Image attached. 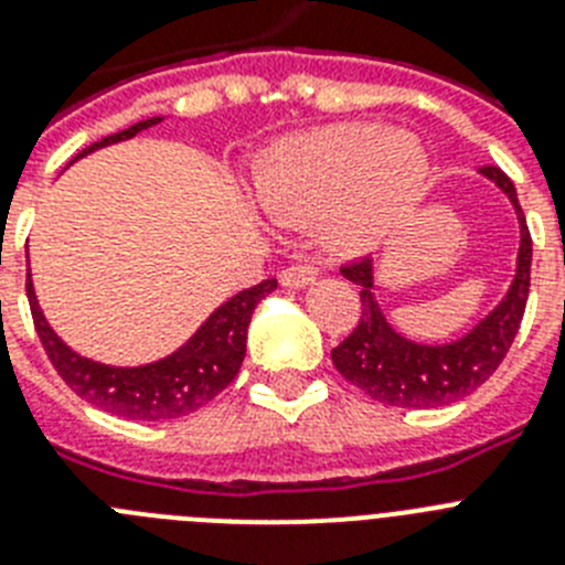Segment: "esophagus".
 Segmentation results:
<instances>
[{
  "instance_id": "34e87169",
  "label": "esophagus",
  "mask_w": 565,
  "mask_h": 565,
  "mask_svg": "<svg viewBox=\"0 0 565 565\" xmlns=\"http://www.w3.org/2000/svg\"><path fill=\"white\" fill-rule=\"evenodd\" d=\"M317 277H320V271H317L315 265H288L286 271L279 274V282L286 288H306Z\"/></svg>"
}]
</instances>
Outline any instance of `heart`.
<instances>
[{
    "instance_id": "1",
    "label": "heart",
    "mask_w": 565,
    "mask_h": 565,
    "mask_svg": "<svg viewBox=\"0 0 565 565\" xmlns=\"http://www.w3.org/2000/svg\"><path fill=\"white\" fill-rule=\"evenodd\" d=\"M420 142L380 125H329L274 142L254 168V194L277 220H317L329 243L365 250L406 223L428 185Z\"/></svg>"
}]
</instances>
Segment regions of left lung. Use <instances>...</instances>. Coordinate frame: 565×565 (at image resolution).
I'll return each mask as SVG.
<instances>
[{"label": "left lung", "mask_w": 565, "mask_h": 565, "mask_svg": "<svg viewBox=\"0 0 565 565\" xmlns=\"http://www.w3.org/2000/svg\"><path fill=\"white\" fill-rule=\"evenodd\" d=\"M486 180L509 196L520 225L518 265L503 300L462 337L451 342H414L394 329L374 294V259L365 257L340 268L342 277L360 286L363 315L356 329L331 351L342 377L363 388L371 399L397 408H437L469 397L498 371L512 349L523 320L532 282V236L518 202L514 182L500 168H480Z\"/></svg>", "instance_id": "left-lung-1"}]
</instances>
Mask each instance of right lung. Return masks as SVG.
I'll return each mask as SVG.
<instances>
[{
	"label": "right lung",
	"instance_id": "1",
	"mask_svg": "<svg viewBox=\"0 0 565 565\" xmlns=\"http://www.w3.org/2000/svg\"><path fill=\"white\" fill-rule=\"evenodd\" d=\"M159 122H162V117H151L125 128V131L110 134V137L88 145L71 162L88 157L99 148H108V145L125 142V139L137 137L145 128H153ZM25 288L36 334L45 345L53 369L60 371V377L90 406L117 414L125 420L159 423L177 420V417L196 412L239 374V365L245 360L250 315H254L257 302L277 288V279H265L259 286L234 294L216 311H211L209 320L202 322L200 329L188 337L173 354L162 356L157 363L131 365V369L96 363L90 356L76 354L67 342H62V337L51 329V322L42 315L36 291H33L31 271H28Z\"/></svg>",
	"mask_w": 565,
	"mask_h": 565
}]
</instances>
